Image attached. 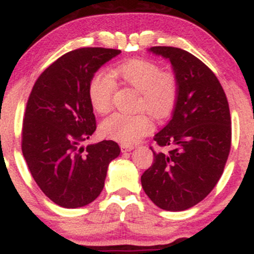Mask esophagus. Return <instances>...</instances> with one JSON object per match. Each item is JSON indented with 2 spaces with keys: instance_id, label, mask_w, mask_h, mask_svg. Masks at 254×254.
I'll list each match as a JSON object with an SVG mask.
<instances>
[{
  "instance_id": "obj_1",
  "label": "esophagus",
  "mask_w": 254,
  "mask_h": 254,
  "mask_svg": "<svg viewBox=\"0 0 254 254\" xmlns=\"http://www.w3.org/2000/svg\"><path fill=\"white\" fill-rule=\"evenodd\" d=\"M134 149V146L130 145V144H122L121 145V151L126 152V151H130V150Z\"/></svg>"
}]
</instances>
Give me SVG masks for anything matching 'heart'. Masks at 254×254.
<instances>
[{"mask_svg":"<svg viewBox=\"0 0 254 254\" xmlns=\"http://www.w3.org/2000/svg\"><path fill=\"white\" fill-rule=\"evenodd\" d=\"M114 75L121 82L138 92L135 110L148 111L155 119H166L176 108L179 97V80L172 70H162L159 63L149 59H130L114 69ZM88 99L92 109L105 115L113 109L115 82L110 75L97 71L88 82ZM154 128L151 119L145 113L135 115L108 117L100 125L104 137L122 144H133Z\"/></svg>","mask_w":254,"mask_h":254,"instance_id":"b5f03b06","label":"heart"}]
</instances>
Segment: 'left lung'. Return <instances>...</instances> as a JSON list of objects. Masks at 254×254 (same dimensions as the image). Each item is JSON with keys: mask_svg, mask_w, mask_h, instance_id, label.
Masks as SVG:
<instances>
[{"mask_svg": "<svg viewBox=\"0 0 254 254\" xmlns=\"http://www.w3.org/2000/svg\"><path fill=\"white\" fill-rule=\"evenodd\" d=\"M150 51L170 59L179 80V97L167 125L155 134L161 149L141 176V187L157 207L184 211L213 190L231 146L228 99L213 71L189 52L156 46Z\"/></svg>", "mask_w": 254, "mask_h": 254, "instance_id": "obj_1", "label": "left lung"}]
</instances>
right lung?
<instances>
[{"label": "right lung", "mask_w": 254, "mask_h": 254, "mask_svg": "<svg viewBox=\"0 0 254 254\" xmlns=\"http://www.w3.org/2000/svg\"><path fill=\"white\" fill-rule=\"evenodd\" d=\"M120 53L102 47L67 52L41 73L29 95L21 151L36 184L58 206L77 208L94 201L109 163L120 155L114 140L81 146L97 128L89 78Z\"/></svg>", "instance_id": "obj_1"}]
</instances>
